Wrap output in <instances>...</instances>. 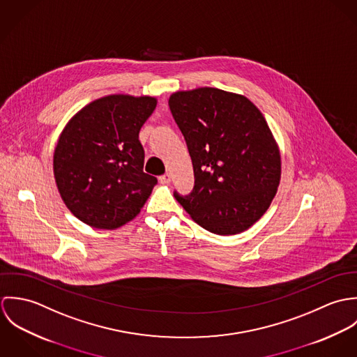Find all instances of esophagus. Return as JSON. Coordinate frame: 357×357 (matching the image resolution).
I'll return each mask as SVG.
<instances>
[{"instance_id":"1","label":"esophagus","mask_w":357,"mask_h":357,"mask_svg":"<svg viewBox=\"0 0 357 357\" xmlns=\"http://www.w3.org/2000/svg\"><path fill=\"white\" fill-rule=\"evenodd\" d=\"M170 180H172V176H170L169 173H165V174H162V176L159 177V181H160L162 184H169Z\"/></svg>"}]
</instances>
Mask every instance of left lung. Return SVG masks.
<instances>
[{"mask_svg":"<svg viewBox=\"0 0 357 357\" xmlns=\"http://www.w3.org/2000/svg\"><path fill=\"white\" fill-rule=\"evenodd\" d=\"M172 115L192 159L195 184L176 199L204 229L235 235L266 211L280 181V153L259 109L215 88L176 92Z\"/></svg>","mask_w":357,"mask_h":357,"instance_id":"left-lung-1","label":"left lung"}]
</instances>
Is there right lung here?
Segmentation results:
<instances>
[{"instance_id":"1","label":"right lung","mask_w":357,"mask_h":357,"mask_svg":"<svg viewBox=\"0 0 357 357\" xmlns=\"http://www.w3.org/2000/svg\"><path fill=\"white\" fill-rule=\"evenodd\" d=\"M155 107L150 96L111 95L84 107L64 128L53 173L63 202L82 222L118 228L151 195L158 180L143 172L139 132Z\"/></svg>"}]
</instances>
